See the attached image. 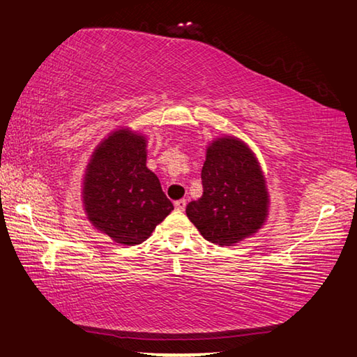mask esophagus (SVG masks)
Segmentation results:
<instances>
[{
    "mask_svg": "<svg viewBox=\"0 0 357 357\" xmlns=\"http://www.w3.org/2000/svg\"><path fill=\"white\" fill-rule=\"evenodd\" d=\"M174 206H176L177 211H185V208H186V200H177L176 203H174Z\"/></svg>",
    "mask_w": 357,
    "mask_h": 357,
    "instance_id": "1",
    "label": "esophagus"
}]
</instances>
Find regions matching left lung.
<instances>
[{
    "mask_svg": "<svg viewBox=\"0 0 357 357\" xmlns=\"http://www.w3.org/2000/svg\"><path fill=\"white\" fill-rule=\"evenodd\" d=\"M203 194L188 203L186 215L208 242L232 245L264 225L268 194L250 148L234 137L213 142L202 168Z\"/></svg>",
    "mask_w": 357,
    "mask_h": 357,
    "instance_id": "left-lung-1",
    "label": "left lung"
}]
</instances>
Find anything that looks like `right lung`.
Returning a JSON list of instances; mask_svg holds the SVG:
<instances>
[{
	"mask_svg": "<svg viewBox=\"0 0 357 357\" xmlns=\"http://www.w3.org/2000/svg\"><path fill=\"white\" fill-rule=\"evenodd\" d=\"M83 202L93 227L123 245L144 242L174 209L146 168V140L128 129L109 135L93 152Z\"/></svg>",
	"mask_w": 357,
	"mask_h": 357,
	"instance_id": "add662e5",
	"label": "right lung"
}]
</instances>
